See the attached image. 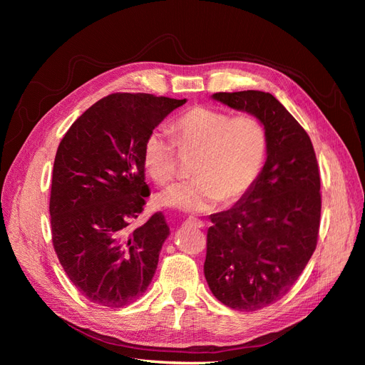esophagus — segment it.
I'll list each match as a JSON object with an SVG mask.
<instances>
[{
    "mask_svg": "<svg viewBox=\"0 0 365 365\" xmlns=\"http://www.w3.org/2000/svg\"><path fill=\"white\" fill-rule=\"evenodd\" d=\"M185 222H187V224H190V225H195V227H197V228L204 227V220L197 219V217H195V216H189V217H187Z\"/></svg>",
    "mask_w": 365,
    "mask_h": 365,
    "instance_id": "obj_1",
    "label": "esophagus"
}]
</instances>
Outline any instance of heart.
I'll use <instances>...</instances> for the list:
<instances>
[{"label":"heart","mask_w":365,"mask_h":365,"mask_svg":"<svg viewBox=\"0 0 365 365\" xmlns=\"http://www.w3.org/2000/svg\"><path fill=\"white\" fill-rule=\"evenodd\" d=\"M170 138L152 129L143 141L141 158L150 178L165 184L175 178L180 152H197L193 176L158 195V202L184 212H205L220 200L235 202L256 184L268 155L269 137L252 114L231 115L210 106H193L170 126Z\"/></svg>","instance_id":"obj_1"}]
</instances>
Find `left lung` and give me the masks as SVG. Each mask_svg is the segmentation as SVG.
I'll return each instance as SVG.
<instances>
[{
    "label": "left lung",
    "mask_w": 365,
    "mask_h": 365,
    "mask_svg": "<svg viewBox=\"0 0 365 365\" xmlns=\"http://www.w3.org/2000/svg\"><path fill=\"white\" fill-rule=\"evenodd\" d=\"M215 101L257 115L269 146L256 184L210 216L205 280L220 303L252 312L288 292L317 248L322 193L312 141L277 98L263 91L216 93Z\"/></svg>",
    "instance_id": "1"
}]
</instances>
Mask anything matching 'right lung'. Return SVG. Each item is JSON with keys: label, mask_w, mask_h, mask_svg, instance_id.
I'll return each mask as SVG.
<instances>
[{"label": "right lung", "mask_w": 365, "mask_h": 365, "mask_svg": "<svg viewBox=\"0 0 365 365\" xmlns=\"http://www.w3.org/2000/svg\"><path fill=\"white\" fill-rule=\"evenodd\" d=\"M185 98L115 93L77 118L53 165L50 224L54 251L88 300L123 307L145 294L169 227L161 212L138 228L150 195L143 141Z\"/></svg>", "instance_id": "obj_1"}]
</instances>
